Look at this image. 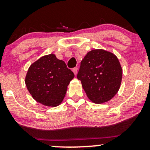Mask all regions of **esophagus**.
Listing matches in <instances>:
<instances>
[{
  "instance_id": "esophagus-1",
  "label": "esophagus",
  "mask_w": 150,
  "mask_h": 150,
  "mask_svg": "<svg viewBox=\"0 0 150 150\" xmlns=\"http://www.w3.org/2000/svg\"><path fill=\"white\" fill-rule=\"evenodd\" d=\"M73 72L74 73V74H75V75H76L77 73V68H74L73 69Z\"/></svg>"
}]
</instances>
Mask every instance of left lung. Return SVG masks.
<instances>
[{
	"label": "left lung",
	"instance_id": "8db88e82",
	"mask_svg": "<svg viewBox=\"0 0 150 150\" xmlns=\"http://www.w3.org/2000/svg\"><path fill=\"white\" fill-rule=\"evenodd\" d=\"M123 70L118 58L104 49H93L81 61L77 79L90 101L103 104L118 93Z\"/></svg>",
	"mask_w": 150,
	"mask_h": 150
}]
</instances>
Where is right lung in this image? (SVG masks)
<instances>
[{
	"label": "right lung",
	"instance_id": "obj_1",
	"mask_svg": "<svg viewBox=\"0 0 150 150\" xmlns=\"http://www.w3.org/2000/svg\"><path fill=\"white\" fill-rule=\"evenodd\" d=\"M75 75L53 53L42 56L29 68L25 85L37 102L49 107L61 104Z\"/></svg>",
	"mask_w": 150,
	"mask_h": 150
}]
</instances>
